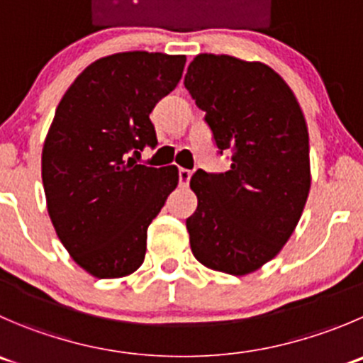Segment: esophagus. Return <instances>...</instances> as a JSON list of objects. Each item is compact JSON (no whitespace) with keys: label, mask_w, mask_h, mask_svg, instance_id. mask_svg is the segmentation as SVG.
<instances>
[{"label":"esophagus","mask_w":363,"mask_h":363,"mask_svg":"<svg viewBox=\"0 0 363 363\" xmlns=\"http://www.w3.org/2000/svg\"><path fill=\"white\" fill-rule=\"evenodd\" d=\"M189 179H191V170H186V168H179V181L182 186H188Z\"/></svg>","instance_id":"1"}]
</instances>
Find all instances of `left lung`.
I'll list each match as a JSON object with an SVG mask.
<instances>
[{"mask_svg":"<svg viewBox=\"0 0 363 363\" xmlns=\"http://www.w3.org/2000/svg\"><path fill=\"white\" fill-rule=\"evenodd\" d=\"M184 86L206 111L230 170H196L199 206L186 220L195 259L242 277L275 259L293 235L311 191L308 131L289 84L260 62L202 52Z\"/></svg>","mask_w":363,"mask_h":363,"instance_id":"obj_1","label":"left lung"}]
</instances>
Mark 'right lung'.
Instances as JSON below:
<instances>
[{"mask_svg": "<svg viewBox=\"0 0 363 363\" xmlns=\"http://www.w3.org/2000/svg\"><path fill=\"white\" fill-rule=\"evenodd\" d=\"M186 56L128 51L90 63L67 88L44 149L42 182L56 235L96 279H122L145 259L147 228L177 188L175 164H136L156 147L149 115L182 77Z\"/></svg>", "mask_w": 363, "mask_h": 363, "instance_id": "obj_1", "label": "right lung"}]
</instances>
